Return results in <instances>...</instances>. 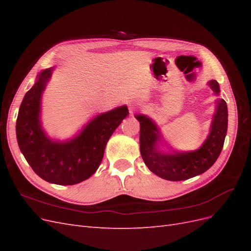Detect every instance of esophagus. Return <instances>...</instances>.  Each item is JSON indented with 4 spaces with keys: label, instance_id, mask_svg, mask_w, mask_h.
<instances>
[{
    "label": "esophagus",
    "instance_id": "34e87169",
    "mask_svg": "<svg viewBox=\"0 0 251 251\" xmlns=\"http://www.w3.org/2000/svg\"><path fill=\"white\" fill-rule=\"evenodd\" d=\"M139 108H140V103H138V102L132 101V102L128 103V111H130L131 115H132V114H133L134 112L137 111Z\"/></svg>",
    "mask_w": 251,
    "mask_h": 251
}]
</instances>
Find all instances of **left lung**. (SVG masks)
I'll return each mask as SVG.
<instances>
[{"instance_id": "left-lung-1", "label": "left lung", "mask_w": 251, "mask_h": 251, "mask_svg": "<svg viewBox=\"0 0 251 251\" xmlns=\"http://www.w3.org/2000/svg\"><path fill=\"white\" fill-rule=\"evenodd\" d=\"M207 83L215 95L219 96L218 81L211 79ZM135 118L140 123V153L149 170L162 179L181 181L203 174L216 162L223 149L228 112L225 100L218 98L208 136L198 150L189 151H179L169 147L162 137L160 128L149 116L138 114ZM159 144H164L169 151H162Z\"/></svg>"}]
</instances>
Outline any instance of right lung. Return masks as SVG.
Returning <instances> with one entry per match:
<instances>
[{
    "instance_id": "obj_1",
    "label": "right lung",
    "mask_w": 251,
    "mask_h": 251,
    "mask_svg": "<svg viewBox=\"0 0 251 251\" xmlns=\"http://www.w3.org/2000/svg\"><path fill=\"white\" fill-rule=\"evenodd\" d=\"M52 72L53 68L42 71L25 94L18 114L17 139L22 154L42 179L58 185H73L97 171L107 142L128 115V110L125 104L100 114L71 139H51L44 131L41 113L43 92Z\"/></svg>"
}]
</instances>
